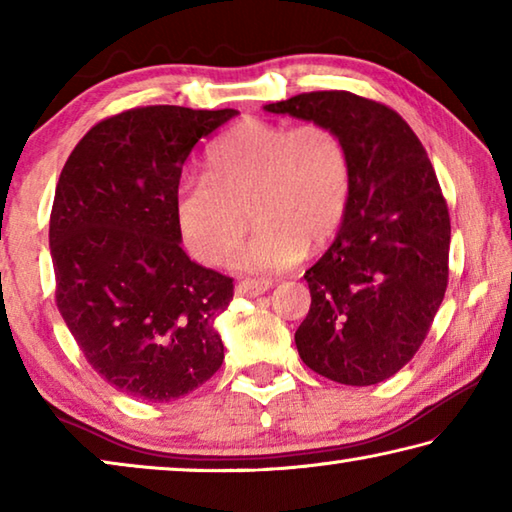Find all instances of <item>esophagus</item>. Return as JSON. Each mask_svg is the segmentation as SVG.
I'll use <instances>...</instances> for the list:
<instances>
[{"instance_id":"34e87169","label":"esophagus","mask_w":512,"mask_h":512,"mask_svg":"<svg viewBox=\"0 0 512 512\" xmlns=\"http://www.w3.org/2000/svg\"><path fill=\"white\" fill-rule=\"evenodd\" d=\"M271 287H273L271 280H241L235 287V293L239 298H255V296H262V293H266Z\"/></svg>"}]
</instances>
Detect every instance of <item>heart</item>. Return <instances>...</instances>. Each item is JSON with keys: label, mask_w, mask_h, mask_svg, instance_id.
<instances>
[{"label": "heart", "mask_w": 512, "mask_h": 512, "mask_svg": "<svg viewBox=\"0 0 512 512\" xmlns=\"http://www.w3.org/2000/svg\"><path fill=\"white\" fill-rule=\"evenodd\" d=\"M352 198V160L336 128L246 119L205 153V176L180 180L173 214L198 262L221 266L257 232L235 264L271 273L298 264L307 244L336 237ZM251 216H247V212Z\"/></svg>", "instance_id": "b5f03b06"}]
</instances>
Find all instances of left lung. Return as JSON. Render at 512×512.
<instances>
[{
  "mask_svg": "<svg viewBox=\"0 0 512 512\" xmlns=\"http://www.w3.org/2000/svg\"><path fill=\"white\" fill-rule=\"evenodd\" d=\"M336 128L352 160L348 216L305 273L300 359L332 381L393 377L427 339L449 280V210L422 142L386 103L348 90L302 92L264 106Z\"/></svg>",
  "mask_w": 512,
  "mask_h": 512,
  "instance_id": "1",
  "label": "left lung"
}]
</instances>
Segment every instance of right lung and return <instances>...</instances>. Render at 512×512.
Listing matches in <instances>:
<instances>
[{
  "label": "right lung",
  "mask_w": 512,
  "mask_h": 512,
  "mask_svg": "<svg viewBox=\"0 0 512 512\" xmlns=\"http://www.w3.org/2000/svg\"><path fill=\"white\" fill-rule=\"evenodd\" d=\"M237 110L142 106L101 119L69 153L49 216L56 307L117 391L171 402L223 363L214 320L232 277L180 248L173 196L203 137Z\"/></svg>",
  "instance_id": "right-lung-1"
}]
</instances>
